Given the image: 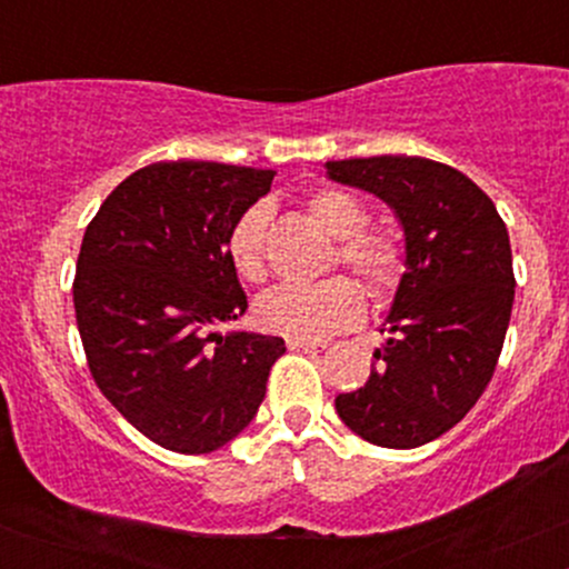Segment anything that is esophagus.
I'll return each instance as SVG.
<instances>
[{
  "mask_svg": "<svg viewBox=\"0 0 569 569\" xmlns=\"http://www.w3.org/2000/svg\"><path fill=\"white\" fill-rule=\"evenodd\" d=\"M289 350H302V352H321L326 345L323 342H305V339H289Z\"/></svg>",
  "mask_w": 569,
  "mask_h": 569,
  "instance_id": "obj_1",
  "label": "esophagus"
}]
</instances>
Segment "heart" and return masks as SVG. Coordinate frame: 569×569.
<instances>
[{
  "label": "heart",
  "instance_id": "obj_1",
  "mask_svg": "<svg viewBox=\"0 0 569 569\" xmlns=\"http://www.w3.org/2000/svg\"><path fill=\"white\" fill-rule=\"evenodd\" d=\"M307 211L326 234L342 240L339 262L350 267L375 297H388L401 278V248L388 234H367L369 211L348 189H318L307 200ZM267 224L270 208L264 202L246 208L227 238V253L240 278L259 283L267 276ZM257 323L270 335L318 342L350 329L363 316V293L348 278H329L318 286H278L253 307Z\"/></svg>",
  "mask_w": 569,
  "mask_h": 569
}]
</instances>
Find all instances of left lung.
Masks as SVG:
<instances>
[{
  "label": "left lung",
  "mask_w": 569,
  "mask_h": 569,
  "mask_svg": "<svg viewBox=\"0 0 569 569\" xmlns=\"http://www.w3.org/2000/svg\"><path fill=\"white\" fill-rule=\"evenodd\" d=\"M337 184L380 198L403 232V276L363 388L339 420L363 441L415 449L455 428L492 380L513 307L511 240L466 173L426 158L326 162Z\"/></svg>",
  "instance_id": "1"
}]
</instances>
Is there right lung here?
<instances>
[{"instance_id":"1","label":"right lung","mask_w":569,"mask_h":569,"mask_svg":"<svg viewBox=\"0 0 569 569\" xmlns=\"http://www.w3.org/2000/svg\"><path fill=\"white\" fill-rule=\"evenodd\" d=\"M276 171L154 162L103 200L82 238L74 312L90 375L147 439L206 455L257 417L280 337L217 331L248 299L227 253Z\"/></svg>"}]
</instances>
